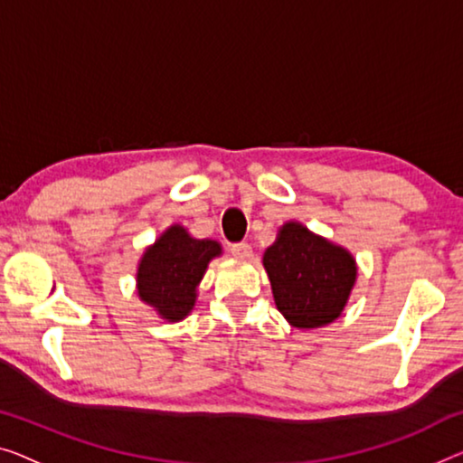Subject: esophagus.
Instances as JSON below:
<instances>
[{
	"label": "esophagus",
	"instance_id": "esophagus-1",
	"mask_svg": "<svg viewBox=\"0 0 463 463\" xmlns=\"http://www.w3.org/2000/svg\"><path fill=\"white\" fill-rule=\"evenodd\" d=\"M231 253L234 255V258H250L251 255V245L245 243V241H241V243H232L231 245Z\"/></svg>",
	"mask_w": 463,
	"mask_h": 463
}]
</instances>
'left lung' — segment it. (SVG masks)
Returning a JSON list of instances; mask_svg holds the SVG:
<instances>
[{"mask_svg":"<svg viewBox=\"0 0 463 463\" xmlns=\"http://www.w3.org/2000/svg\"><path fill=\"white\" fill-rule=\"evenodd\" d=\"M279 312L298 328H318L339 318L355 282V261L328 241L288 222L264 253Z\"/></svg>","mask_w":463,"mask_h":463,"instance_id":"obj_1","label":"left lung"}]
</instances>
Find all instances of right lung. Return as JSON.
<instances>
[{
    "label": "right lung",
    "mask_w": 463,
    "mask_h": 463,
    "mask_svg": "<svg viewBox=\"0 0 463 463\" xmlns=\"http://www.w3.org/2000/svg\"><path fill=\"white\" fill-rule=\"evenodd\" d=\"M216 255V241L193 239L183 226H172L143 255L137 274L139 298L162 318L183 320L195 306V288Z\"/></svg>",
    "instance_id": "obj_1"
}]
</instances>
